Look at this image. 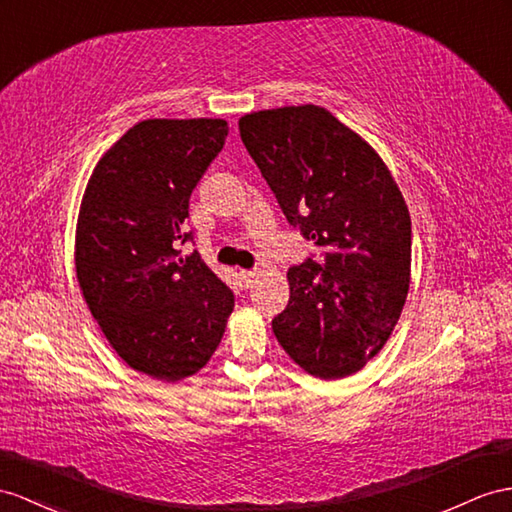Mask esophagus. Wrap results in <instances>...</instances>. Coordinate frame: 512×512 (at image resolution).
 I'll use <instances>...</instances> for the list:
<instances>
[{
    "label": "esophagus",
    "mask_w": 512,
    "mask_h": 512,
    "mask_svg": "<svg viewBox=\"0 0 512 512\" xmlns=\"http://www.w3.org/2000/svg\"><path fill=\"white\" fill-rule=\"evenodd\" d=\"M255 277H257V270H240L238 272V279H240L242 287H251Z\"/></svg>",
    "instance_id": "esophagus-1"
}]
</instances>
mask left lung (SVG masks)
<instances>
[{"mask_svg": "<svg viewBox=\"0 0 512 512\" xmlns=\"http://www.w3.org/2000/svg\"><path fill=\"white\" fill-rule=\"evenodd\" d=\"M240 136L283 214L320 248L287 270L279 344L320 378L359 372L398 324L411 279V216L385 162L320 106L246 114Z\"/></svg>", "mask_w": 512, "mask_h": 512, "instance_id": "1", "label": "left lung"}]
</instances>
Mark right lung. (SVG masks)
<instances>
[{
  "instance_id": "right-lung-1",
  "label": "right lung",
  "mask_w": 512,
  "mask_h": 512,
  "mask_svg": "<svg viewBox=\"0 0 512 512\" xmlns=\"http://www.w3.org/2000/svg\"><path fill=\"white\" fill-rule=\"evenodd\" d=\"M222 119H151L101 157L82 199L75 268L90 313L119 357L160 381H181L214 355L233 292L186 229L190 194L225 147Z\"/></svg>"
}]
</instances>
